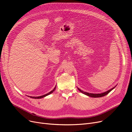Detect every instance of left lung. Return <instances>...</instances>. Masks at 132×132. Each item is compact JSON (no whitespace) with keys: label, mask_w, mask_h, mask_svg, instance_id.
<instances>
[{"label":"left lung","mask_w":132,"mask_h":132,"mask_svg":"<svg viewBox=\"0 0 132 132\" xmlns=\"http://www.w3.org/2000/svg\"><path fill=\"white\" fill-rule=\"evenodd\" d=\"M116 87V86L115 87H114L113 88H111V89L108 90L106 92H105L104 93H100V94H93V93H87V92H84L83 90H81V89H80L79 88H78V90L80 92H81L82 93L86 95L87 96H89L90 97H92V98H100V97H102V96H104L105 95H106L107 94H108L110 92L113 90L114 88H115Z\"/></svg>","instance_id":"1"}]
</instances>
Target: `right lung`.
<instances>
[{
	"instance_id": "right-lung-1",
	"label": "right lung",
	"mask_w": 132,
	"mask_h": 132,
	"mask_svg": "<svg viewBox=\"0 0 132 132\" xmlns=\"http://www.w3.org/2000/svg\"><path fill=\"white\" fill-rule=\"evenodd\" d=\"M55 87H56V86L54 87V88L53 89V90H51L50 92H49V93H47V94H45V95H42V96H30V98H33V99H41V98H44V97H45V96H47V95H48L49 94H51V93H52L55 90Z\"/></svg>"
}]
</instances>
